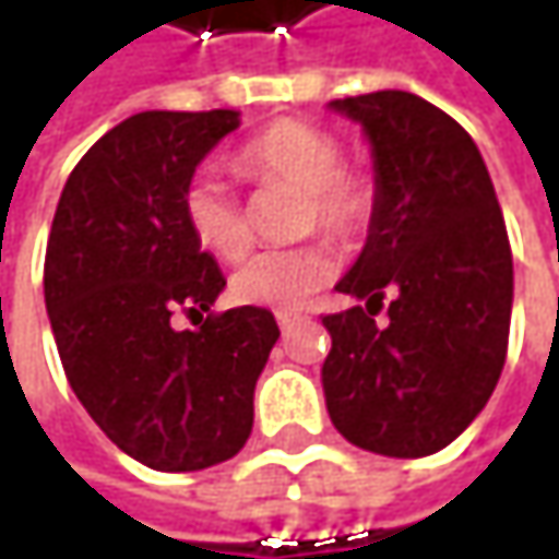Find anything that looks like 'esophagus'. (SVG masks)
Listing matches in <instances>:
<instances>
[{"mask_svg": "<svg viewBox=\"0 0 559 559\" xmlns=\"http://www.w3.org/2000/svg\"><path fill=\"white\" fill-rule=\"evenodd\" d=\"M297 323H304V317H297V313H278V326L284 333H290Z\"/></svg>", "mask_w": 559, "mask_h": 559, "instance_id": "obj_1", "label": "esophagus"}]
</instances>
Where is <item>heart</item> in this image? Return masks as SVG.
I'll list each match as a JSON object with an SVG mask.
<instances>
[{
    "instance_id": "1",
    "label": "heart",
    "mask_w": 559,
    "mask_h": 559,
    "mask_svg": "<svg viewBox=\"0 0 559 559\" xmlns=\"http://www.w3.org/2000/svg\"><path fill=\"white\" fill-rule=\"evenodd\" d=\"M233 168L259 187H294L300 190V233H326L349 246L376 216V183L369 174L343 168V145L333 132L304 122L278 119L249 139ZM183 223L193 242L223 262H239L252 249V226L236 193L213 174H197L180 197ZM336 275L333 252L323 242L294 249H275L255 255L233 275V297L249 307H269L278 313L300 310L320 287Z\"/></svg>"
}]
</instances>
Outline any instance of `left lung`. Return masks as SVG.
<instances>
[{
  "mask_svg": "<svg viewBox=\"0 0 559 559\" xmlns=\"http://www.w3.org/2000/svg\"><path fill=\"white\" fill-rule=\"evenodd\" d=\"M330 106L366 129L379 200L362 255L336 284L366 307L323 317L326 411L369 453L430 456L476 420L502 376L514 290L502 206L476 142L433 103L379 90Z\"/></svg>",
  "mask_w": 559,
  "mask_h": 559,
  "instance_id": "left-lung-1",
  "label": "left lung"
}]
</instances>
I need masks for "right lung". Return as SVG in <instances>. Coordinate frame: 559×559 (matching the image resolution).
Masks as SVG:
<instances>
[{"label": "right lung", "mask_w": 559, "mask_h": 559, "mask_svg": "<svg viewBox=\"0 0 559 559\" xmlns=\"http://www.w3.org/2000/svg\"><path fill=\"white\" fill-rule=\"evenodd\" d=\"M233 129L236 109L129 116L70 170L48 236L45 304L67 382L122 453L162 473L246 447L281 336L265 307L210 310L226 278L180 210L197 165ZM174 312L194 330L177 331Z\"/></svg>", "instance_id": "right-lung-1"}]
</instances>
